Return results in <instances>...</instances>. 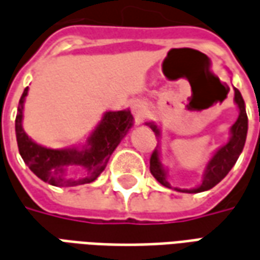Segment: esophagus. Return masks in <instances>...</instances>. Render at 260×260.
Here are the masks:
<instances>
[{
    "label": "esophagus",
    "instance_id": "1",
    "mask_svg": "<svg viewBox=\"0 0 260 260\" xmlns=\"http://www.w3.org/2000/svg\"><path fill=\"white\" fill-rule=\"evenodd\" d=\"M133 112L139 120H143V119H144V116L147 115V106H145L143 102H137V104H134Z\"/></svg>",
    "mask_w": 260,
    "mask_h": 260
}]
</instances>
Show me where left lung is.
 Segmentation results:
<instances>
[{
  "label": "left lung",
  "mask_w": 260,
  "mask_h": 260,
  "mask_svg": "<svg viewBox=\"0 0 260 260\" xmlns=\"http://www.w3.org/2000/svg\"><path fill=\"white\" fill-rule=\"evenodd\" d=\"M235 91V104L238 105L239 108V116L237 121L234 123L231 127V139L228 141L227 144L222 145L220 150L217 151L214 156L210 159V162L207 164V168L204 172L203 183L192 189V190H182V189H175L178 192H189V193H199L204 192V190H209L211 187H214L217 183H220L227 174L231 171L237 159H238L239 154L242 152L245 145V140H246V133H248V116H246V110H245V102L242 99L241 92L234 88ZM148 126L152 128V132L155 133V136H159V130L154 123H147ZM150 171L152 176L155 178L159 183L165 187H172L171 183L167 179V172L162 168V164L159 161V152L158 148L152 151L150 158Z\"/></svg>",
  "instance_id": "1"
}]
</instances>
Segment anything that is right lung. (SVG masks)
Returning a JSON list of instances; mask_svg holds the SVG:
<instances>
[{
    "instance_id": "right-lung-1",
    "label": "right lung",
    "mask_w": 260,
    "mask_h": 260,
    "mask_svg": "<svg viewBox=\"0 0 260 260\" xmlns=\"http://www.w3.org/2000/svg\"><path fill=\"white\" fill-rule=\"evenodd\" d=\"M27 95V88L22 93L18 115L15 119V133L22 159L38 178L53 186H77L91 183L96 179L108 164L109 156L119 145L121 139L133 126L130 110L106 112L102 121L93 130L88 144L82 150H51L33 143L22 128V110ZM70 165H82L88 169L85 178L71 180L63 176Z\"/></svg>"
}]
</instances>
